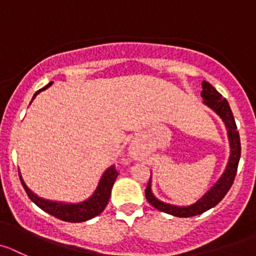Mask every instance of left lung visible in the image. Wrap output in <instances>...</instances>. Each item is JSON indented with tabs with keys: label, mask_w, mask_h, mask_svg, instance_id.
I'll list each match as a JSON object with an SVG mask.
<instances>
[{
	"label": "left lung",
	"mask_w": 256,
	"mask_h": 256,
	"mask_svg": "<svg viewBox=\"0 0 256 256\" xmlns=\"http://www.w3.org/2000/svg\"><path fill=\"white\" fill-rule=\"evenodd\" d=\"M200 96L204 98V104L208 108H211L225 125L226 131H228V145H230V155H228V164H226L225 169L220 176V178L196 202L187 204V206H176V204H166L164 200H160L159 198L155 197L152 190V176H150L149 183H148V187L145 190V197H146L148 202L159 211L166 212V214H172V216H197V214H204V212L208 211L210 208L216 206L231 188L234 179H235L236 172H238V160H240L241 155V144L230 104H228V100L224 98L221 93L217 92L216 88L210 84L208 82H206V80L202 82Z\"/></svg>",
	"instance_id": "1"
}]
</instances>
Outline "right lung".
Instances as JSON below:
<instances>
[{
    "mask_svg": "<svg viewBox=\"0 0 256 256\" xmlns=\"http://www.w3.org/2000/svg\"><path fill=\"white\" fill-rule=\"evenodd\" d=\"M52 84V82L48 83L45 87H42V90H38V92L32 96V100H34L42 90H45ZM32 100H31V102H32ZM18 176H20V180L21 183H22L24 190L28 193V198H30L39 208H42V211L52 214V216L56 217V218L62 220V221L83 222L88 221V220L93 218V217L96 216H98V214L106 208L110 197H111L112 187H114V180H116L118 173H117V170L114 169V166H108V168L104 172L101 178H100L98 184H97L96 190H93L92 194L88 198H86L84 200L76 202V204H73V202H60V200H45V198L42 197H39V196L35 194V193L26 186V183L24 182L22 176H21L20 172H18Z\"/></svg>",
    "mask_w": 256,
    "mask_h": 256,
    "instance_id": "right-lung-1",
    "label": "right lung"
}]
</instances>
